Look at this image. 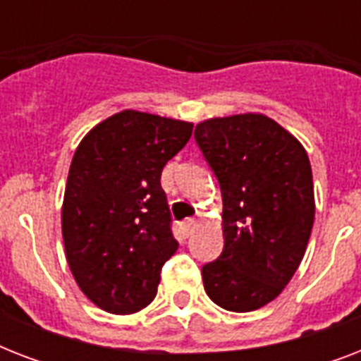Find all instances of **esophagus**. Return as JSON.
Instances as JSON below:
<instances>
[{
    "label": "esophagus",
    "instance_id": "1",
    "mask_svg": "<svg viewBox=\"0 0 361 361\" xmlns=\"http://www.w3.org/2000/svg\"><path fill=\"white\" fill-rule=\"evenodd\" d=\"M197 225H198L197 217H189V219L181 221L180 228H181V232L185 234V236H189V234H191V232L197 228Z\"/></svg>",
    "mask_w": 361,
    "mask_h": 361
}]
</instances>
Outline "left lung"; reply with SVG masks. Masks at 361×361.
Wrapping results in <instances>:
<instances>
[{
    "mask_svg": "<svg viewBox=\"0 0 361 361\" xmlns=\"http://www.w3.org/2000/svg\"><path fill=\"white\" fill-rule=\"evenodd\" d=\"M195 138L223 197V252L202 268L206 294L226 311L274 302L296 274L314 221L307 152L258 112L209 118Z\"/></svg>",
    "mask_w": 361,
    "mask_h": 361,
    "instance_id": "8db88e82",
    "label": "left lung"
}]
</instances>
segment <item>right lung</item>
Wrapping results in <instances>:
<instances>
[{"mask_svg":"<svg viewBox=\"0 0 361 361\" xmlns=\"http://www.w3.org/2000/svg\"><path fill=\"white\" fill-rule=\"evenodd\" d=\"M191 133V121L121 110L76 147L61 206L65 257L78 288L106 313H135L157 294L178 249L161 172Z\"/></svg>","mask_w":361,"mask_h":361,"instance_id":"obj_1","label":"right lung"}]
</instances>
